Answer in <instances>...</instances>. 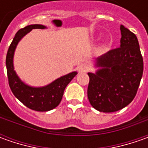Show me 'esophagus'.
<instances>
[{"instance_id": "1", "label": "esophagus", "mask_w": 148, "mask_h": 148, "mask_svg": "<svg viewBox=\"0 0 148 148\" xmlns=\"http://www.w3.org/2000/svg\"><path fill=\"white\" fill-rule=\"evenodd\" d=\"M88 70H89L88 66L86 65V64H85V63L81 64V65H79L78 66H77V71H79V72H81V73L86 72Z\"/></svg>"}]
</instances>
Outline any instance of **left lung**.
I'll return each instance as SVG.
<instances>
[{
  "label": "left lung",
  "mask_w": 148,
  "mask_h": 148,
  "mask_svg": "<svg viewBox=\"0 0 148 148\" xmlns=\"http://www.w3.org/2000/svg\"><path fill=\"white\" fill-rule=\"evenodd\" d=\"M120 31L119 48L97 58L95 66L99 69L88 73L87 96L99 112H115L130 104L143 77V60L138 38L122 25Z\"/></svg>",
  "instance_id": "left-lung-1"
}]
</instances>
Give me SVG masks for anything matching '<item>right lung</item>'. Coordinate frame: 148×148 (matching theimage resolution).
<instances>
[{
  "label": "right lung",
  "instance_id": "right-lung-1",
  "mask_svg": "<svg viewBox=\"0 0 148 148\" xmlns=\"http://www.w3.org/2000/svg\"><path fill=\"white\" fill-rule=\"evenodd\" d=\"M45 28L46 26L42 25H30L20 29L16 33L12 43L9 47L5 59L9 86L12 93L26 107L33 110L42 112L51 110L59 105L66 86L77 74V71H72L42 87L29 86L23 82L17 76L13 64L14 50L17 44L20 39L32 29Z\"/></svg>",
  "mask_w": 148,
  "mask_h": 148
}]
</instances>
